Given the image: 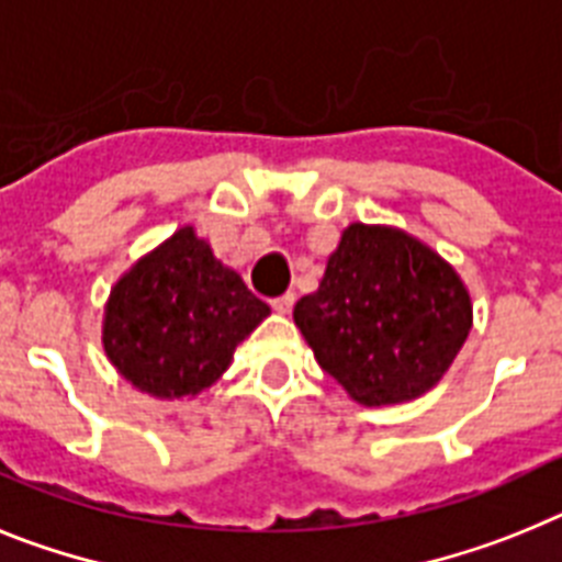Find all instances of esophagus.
I'll use <instances>...</instances> for the list:
<instances>
[{"label":"esophagus","instance_id":"34e87169","mask_svg":"<svg viewBox=\"0 0 562 562\" xmlns=\"http://www.w3.org/2000/svg\"><path fill=\"white\" fill-rule=\"evenodd\" d=\"M294 302H296L294 294H282V296H277V300H271V308H274L277 314H291Z\"/></svg>","mask_w":562,"mask_h":562}]
</instances>
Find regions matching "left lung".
I'll return each mask as SVG.
<instances>
[{
    "label": "left lung",
    "instance_id": "1",
    "mask_svg": "<svg viewBox=\"0 0 562 562\" xmlns=\"http://www.w3.org/2000/svg\"><path fill=\"white\" fill-rule=\"evenodd\" d=\"M294 322L316 362L362 407L436 387L472 330L467 282L441 254L387 223H350Z\"/></svg>",
    "mask_w": 562,
    "mask_h": 562
}]
</instances>
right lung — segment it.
Wrapping results in <instances>:
<instances>
[{"label": "right lung", "instance_id": "obj_1", "mask_svg": "<svg viewBox=\"0 0 562 562\" xmlns=\"http://www.w3.org/2000/svg\"><path fill=\"white\" fill-rule=\"evenodd\" d=\"M266 316L271 308L214 257L206 237L180 226L110 288L101 345L138 393L180 402L212 387Z\"/></svg>", "mask_w": 562, "mask_h": 562}]
</instances>
